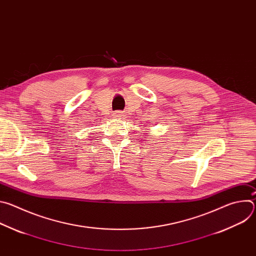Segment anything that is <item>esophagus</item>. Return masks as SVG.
<instances>
[{"instance_id":"1","label":"esophagus","mask_w":256,"mask_h":256,"mask_svg":"<svg viewBox=\"0 0 256 256\" xmlns=\"http://www.w3.org/2000/svg\"><path fill=\"white\" fill-rule=\"evenodd\" d=\"M114 116L118 118H122L124 116V114L122 112H116L114 114Z\"/></svg>"}]
</instances>
